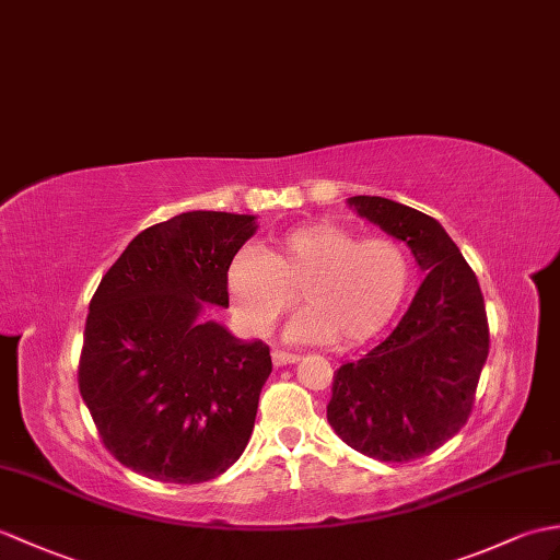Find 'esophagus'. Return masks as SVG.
Returning a JSON list of instances; mask_svg holds the SVG:
<instances>
[{"label": "esophagus", "mask_w": 560, "mask_h": 560, "mask_svg": "<svg viewBox=\"0 0 560 560\" xmlns=\"http://www.w3.org/2000/svg\"><path fill=\"white\" fill-rule=\"evenodd\" d=\"M295 360H298V355H293V353H285V350H281V348H275V350H271V362H275L277 368L293 365Z\"/></svg>", "instance_id": "esophagus-1"}]
</instances>
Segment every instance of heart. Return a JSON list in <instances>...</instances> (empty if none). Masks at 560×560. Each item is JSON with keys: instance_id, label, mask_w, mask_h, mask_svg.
<instances>
[{"instance_id": "heart-1", "label": "heart", "mask_w": 560, "mask_h": 560, "mask_svg": "<svg viewBox=\"0 0 560 560\" xmlns=\"http://www.w3.org/2000/svg\"><path fill=\"white\" fill-rule=\"evenodd\" d=\"M229 298L257 334L275 327L295 305H307L289 324L298 341L358 346L380 334L406 303L412 259L394 238H368L336 224H307L259 250H243L229 267Z\"/></svg>"}]
</instances>
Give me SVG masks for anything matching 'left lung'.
<instances>
[{
  "label": "left lung",
  "mask_w": 560,
  "mask_h": 560,
  "mask_svg": "<svg viewBox=\"0 0 560 560\" xmlns=\"http://www.w3.org/2000/svg\"><path fill=\"white\" fill-rule=\"evenodd\" d=\"M348 205L406 243L427 277L398 327L334 372L327 420L350 448L408 463L446 444L470 418L489 355L485 298L434 217L376 195Z\"/></svg>",
  "instance_id": "obj_1"
}]
</instances>
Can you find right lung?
I'll return each mask as SVG.
<instances>
[{
    "label": "right lung",
    "mask_w": 560,
    "mask_h": 560,
    "mask_svg": "<svg viewBox=\"0 0 560 560\" xmlns=\"http://www.w3.org/2000/svg\"><path fill=\"white\" fill-rule=\"evenodd\" d=\"M253 214L184 212L128 243L90 301L78 386L102 444L158 482L198 485L241 458L269 346L207 322Z\"/></svg>",
    "instance_id": "right-lung-1"
}]
</instances>
